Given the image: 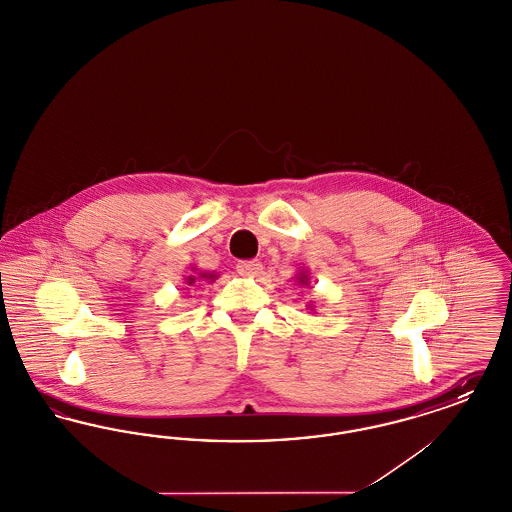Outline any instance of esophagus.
<instances>
[{"mask_svg":"<svg viewBox=\"0 0 512 512\" xmlns=\"http://www.w3.org/2000/svg\"><path fill=\"white\" fill-rule=\"evenodd\" d=\"M238 272L242 274V276H259L261 272H263V265H261V261H240L238 263Z\"/></svg>","mask_w":512,"mask_h":512,"instance_id":"34e87169","label":"esophagus"}]
</instances>
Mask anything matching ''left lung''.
Here are the masks:
<instances>
[{
	"instance_id": "obj_1",
	"label": "left lung",
	"mask_w": 512,
	"mask_h": 512,
	"mask_svg": "<svg viewBox=\"0 0 512 512\" xmlns=\"http://www.w3.org/2000/svg\"><path fill=\"white\" fill-rule=\"evenodd\" d=\"M297 280H299V284L309 286V276H307V272H305V270H301V272L297 274Z\"/></svg>"
}]
</instances>
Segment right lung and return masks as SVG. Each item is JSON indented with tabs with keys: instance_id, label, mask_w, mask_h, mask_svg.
<instances>
[{
	"instance_id": "right-lung-1",
	"label": "right lung",
	"mask_w": 512,
	"mask_h": 512,
	"mask_svg": "<svg viewBox=\"0 0 512 512\" xmlns=\"http://www.w3.org/2000/svg\"><path fill=\"white\" fill-rule=\"evenodd\" d=\"M215 278H217V274H215V272H197V276H194V274L186 276V284H188V286H194L195 280H207V282H213Z\"/></svg>"
}]
</instances>
